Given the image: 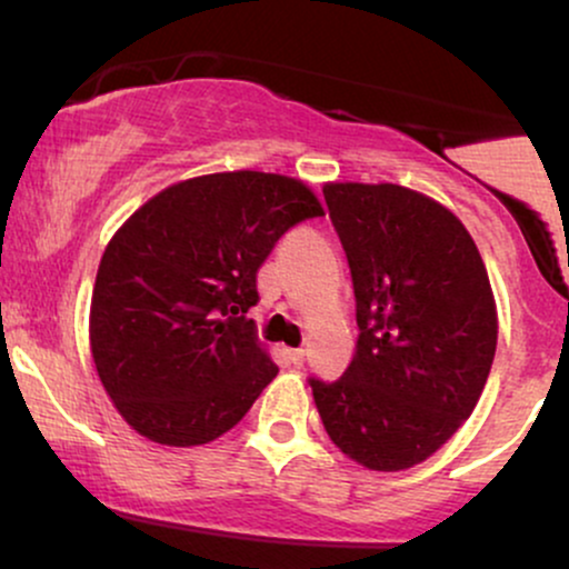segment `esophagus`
Masks as SVG:
<instances>
[{"instance_id": "obj_1", "label": "esophagus", "mask_w": 569, "mask_h": 569, "mask_svg": "<svg viewBox=\"0 0 569 569\" xmlns=\"http://www.w3.org/2000/svg\"><path fill=\"white\" fill-rule=\"evenodd\" d=\"M286 356H289V361L293 363V367H302V363H305V350L302 348L289 350V352H286Z\"/></svg>"}]
</instances>
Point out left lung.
<instances>
[{
    "label": "left lung",
    "mask_w": 569,
    "mask_h": 569,
    "mask_svg": "<svg viewBox=\"0 0 569 569\" xmlns=\"http://www.w3.org/2000/svg\"><path fill=\"white\" fill-rule=\"evenodd\" d=\"M348 253L358 342L335 382L310 377L329 439L369 471L428 460L471 417L498 348L487 267L462 221L398 184H326Z\"/></svg>",
    "instance_id": "left-lung-1"
}]
</instances>
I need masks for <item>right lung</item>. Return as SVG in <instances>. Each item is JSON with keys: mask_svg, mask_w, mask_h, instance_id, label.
Returning <instances> with one entry per match:
<instances>
[{"mask_svg": "<svg viewBox=\"0 0 569 569\" xmlns=\"http://www.w3.org/2000/svg\"><path fill=\"white\" fill-rule=\"evenodd\" d=\"M316 217L323 208L302 181L234 171L162 189L114 232L93 286L90 350L136 433L198 447L243 420L278 375L246 318L257 272Z\"/></svg>", "mask_w": 569, "mask_h": 569, "instance_id": "obj_1", "label": "right lung"}]
</instances>
